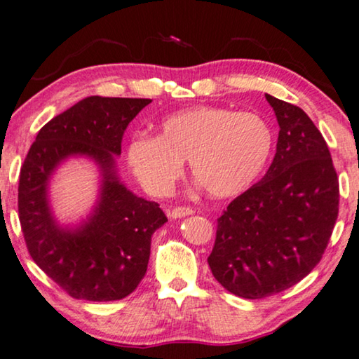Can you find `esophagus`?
<instances>
[{
  "label": "esophagus",
  "mask_w": 359,
  "mask_h": 359,
  "mask_svg": "<svg viewBox=\"0 0 359 359\" xmlns=\"http://www.w3.org/2000/svg\"><path fill=\"white\" fill-rule=\"evenodd\" d=\"M192 214H194V210H192L191 207H175V209H171L170 217L171 218H183L186 215H192Z\"/></svg>",
  "instance_id": "esophagus-1"
}]
</instances>
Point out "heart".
<instances>
[{
  "label": "heart",
  "instance_id": "1",
  "mask_svg": "<svg viewBox=\"0 0 359 359\" xmlns=\"http://www.w3.org/2000/svg\"><path fill=\"white\" fill-rule=\"evenodd\" d=\"M272 147V129L256 113L196 107L170 115L158 136H133L126 160L139 183L155 196L171 192L189 160L192 178L202 189L214 197H233L251 188Z\"/></svg>",
  "mask_w": 359,
  "mask_h": 359
}]
</instances>
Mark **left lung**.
<instances>
[{
    "label": "left lung",
    "instance_id": "1",
    "mask_svg": "<svg viewBox=\"0 0 359 359\" xmlns=\"http://www.w3.org/2000/svg\"><path fill=\"white\" fill-rule=\"evenodd\" d=\"M280 131L264 178L217 220L209 259L228 292L261 299L293 287L318 266L339 217V178L311 118L266 93Z\"/></svg>",
    "mask_w": 359,
    "mask_h": 359
}]
</instances>
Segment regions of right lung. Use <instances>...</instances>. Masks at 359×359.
<instances>
[{"instance_id": "right-lung-1", "label": "right lung", "mask_w": 359, "mask_h": 359, "mask_svg": "<svg viewBox=\"0 0 359 359\" xmlns=\"http://www.w3.org/2000/svg\"><path fill=\"white\" fill-rule=\"evenodd\" d=\"M150 98L87 97L55 116L30 145L19 176L18 209L34 262L76 299L116 301L141 283L154 231L167 222L157 202L145 201L118 180L115 157L123 134ZM76 154L101 167V197L77 229H61L48 204V183L60 163Z\"/></svg>"}]
</instances>
